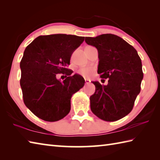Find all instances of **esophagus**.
<instances>
[{"label":"esophagus","mask_w":160,"mask_h":160,"mask_svg":"<svg viewBox=\"0 0 160 160\" xmlns=\"http://www.w3.org/2000/svg\"><path fill=\"white\" fill-rule=\"evenodd\" d=\"M84 81H85V83L86 84H89L91 82V81L89 80H88V79H85V80H84Z\"/></svg>","instance_id":"34e87169"}]
</instances>
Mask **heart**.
Masks as SVG:
<instances>
[{
	"label": "heart",
	"mask_w": 160,
	"mask_h": 160,
	"mask_svg": "<svg viewBox=\"0 0 160 160\" xmlns=\"http://www.w3.org/2000/svg\"><path fill=\"white\" fill-rule=\"evenodd\" d=\"M94 71L93 68L91 67H82L78 69V73L80 74L82 77L85 78H89L93 75Z\"/></svg>",
	"instance_id": "b5f03b06"
}]
</instances>
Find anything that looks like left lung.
Masks as SVG:
<instances>
[{"label":"left lung","instance_id":"obj_1","mask_svg":"<svg viewBox=\"0 0 160 160\" xmlns=\"http://www.w3.org/2000/svg\"><path fill=\"white\" fill-rule=\"evenodd\" d=\"M85 42L96 47L98 73L108 79L106 85L93 82L96 91L90 97L91 110L104 121L114 122L132 111L143 79L142 61L137 51L120 37L111 33L86 37Z\"/></svg>","mask_w":160,"mask_h":160}]
</instances>
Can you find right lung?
Here are the masks:
<instances>
[{
	"mask_svg": "<svg viewBox=\"0 0 160 160\" xmlns=\"http://www.w3.org/2000/svg\"><path fill=\"white\" fill-rule=\"evenodd\" d=\"M84 37L67 34L40 36L26 47L20 61L24 103L36 116L58 121L69 113L71 98L84 85L78 74L67 69L73 52ZM66 75L62 82L57 79Z\"/></svg>",
	"mask_w": 160,
	"mask_h": 160,
	"instance_id": "1",
	"label": "right lung"
}]
</instances>
